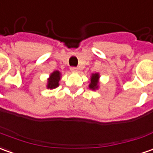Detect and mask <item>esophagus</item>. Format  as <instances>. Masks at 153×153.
I'll return each mask as SVG.
<instances>
[{
	"label": "esophagus",
	"mask_w": 153,
	"mask_h": 153,
	"mask_svg": "<svg viewBox=\"0 0 153 153\" xmlns=\"http://www.w3.org/2000/svg\"><path fill=\"white\" fill-rule=\"evenodd\" d=\"M70 70L73 71V72H77V71H79V68H77V67H71Z\"/></svg>",
	"instance_id": "esophagus-1"
}]
</instances>
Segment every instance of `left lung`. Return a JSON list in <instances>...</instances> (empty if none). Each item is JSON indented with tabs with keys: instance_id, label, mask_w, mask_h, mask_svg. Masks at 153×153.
Segmentation results:
<instances>
[{
	"instance_id": "8db88e82",
	"label": "left lung",
	"mask_w": 153,
	"mask_h": 153,
	"mask_svg": "<svg viewBox=\"0 0 153 153\" xmlns=\"http://www.w3.org/2000/svg\"><path fill=\"white\" fill-rule=\"evenodd\" d=\"M99 79H100V75L98 73L93 74L92 76L90 78V84L89 85L90 89L93 90H97L99 88Z\"/></svg>"
}]
</instances>
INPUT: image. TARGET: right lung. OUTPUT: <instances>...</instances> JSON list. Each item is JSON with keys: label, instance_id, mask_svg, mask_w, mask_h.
Wrapping results in <instances>:
<instances>
[{"label": "right lung", "instance_id": "right-lung-1", "mask_svg": "<svg viewBox=\"0 0 153 153\" xmlns=\"http://www.w3.org/2000/svg\"><path fill=\"white\" fill-rule=\"evenodd\" d=\"M61 79V74L59 71L56 70L54 72H53L50 74V77L48 79V85H47V88L50 89V90H53L55 88H57L59 85V80Z\"/></svg>", "mask_w": 153, "mask_h": 153}]
</instances>
